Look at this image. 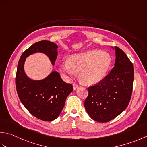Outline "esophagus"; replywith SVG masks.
Instances as JSON below:
<instances>
[{"instance_id":"esophagus-1","label":"esophagus","mask_w":147,"mask_h":147,"mask_svg":"<svg viewBox=\"0 0 147 147\" xmlns=\"http://www.w3.org/2000/svg\"><path fill=\"white\" fill-rule=\"evenodd\" d=\"M73 89H74V90H75L78 87V85L77 84H76V83H73Z\"/></svg>"}]
</instances>
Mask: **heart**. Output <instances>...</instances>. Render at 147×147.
<instances>
[{"instance_id": "1", "label": "heart", "mask_w": 147, "mask_h": 147, "mask_svg": "<svg viewBox=\"0 0 147 147\" xmlns=\"http://www.w3.org/2000/svg\"><path fill=\"white\" fill-rule=\"evenodd\" d=\"M111 63L108 53L92 50L73 54L60 65V71L73 76L79 72L80 81L85 85H94L105 78Z\"/></svg>"}]
</instances>
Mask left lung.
Masks as SVG:
<instances>
[{"label": "left lung", "instance_id": "left-lung-1", "mask_svg": "<svg viewBox=\"0 0 147 147\" xmlns=\"http://www.w3.org/2000/svg\"><path fill=\"white\" fill-rule=\"evenodd\" d=\"M113 48L116 55L114 67L102 81L88 88L84 102L89 116L99 122L110 121L124 111L133 92V65L121 49Z\"/></svg>", "mask_w": 147, "mask_h": 147}]
</instances>
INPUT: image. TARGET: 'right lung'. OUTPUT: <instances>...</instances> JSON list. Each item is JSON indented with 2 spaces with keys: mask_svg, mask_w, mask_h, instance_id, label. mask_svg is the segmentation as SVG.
<instances>
[{
  "mask_svg": "<svg viewBox=\"0 0 147 147\" xmlns=\"http://www.w3.org/2000/svg\"><path fill=\"white\" fill-rule=\"evenodd\" d=\"M57 48L56 44L49 41L34 43L23 53L17 67L16 87L19 99L33 116L43 121H52L59 117L66 98L73 90V85L63 81L56 71L51 72L45 79L32 80L26 75L24 63L27 57L41 52L47 55L54 65Z\"/></svg>",
  "mask_w": 147,
  "mask_h": 147,
  "instance_id": "right-lung-1",
  "label": "right lung"
}]
</instances>
